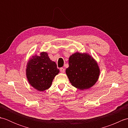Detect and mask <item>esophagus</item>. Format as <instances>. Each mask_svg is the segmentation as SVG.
Masks as SVG:
<instances>
[{
	"label": "esophagus",
	"mask_w": 128,
	"mask_h": 128,
	"mask_svg": "<svg viewBox=\"0 0 128 128\" xmlns=\"http://www.w3.org/2000/svg\"><path fill=\"white\" fill-rule=\"evenodd\" d=\"M60 71L61 72H64L65 69L63 68H60Z\"/></svg>",
	"instance_id": "esophagus-1"
}]
</instances>
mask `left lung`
I'll use <instances>...</instances> for the list:
<instances>
[{"label":"left lung","instance_id":"8db88e82","mask_svg":"<svg viewBox=\"0 0 128 128\" xmlns=\"http://www.w3.org/2000/svg\"><path fill=\"white\" fill-rule=\"evenodd\" d=\"M66 74L72 85L80 90L88 89L96 82L100 75L97 62L88 54L76 53L70 56Z\"/></svg>","mask_w":128,"mask_h":128}]
</instances>
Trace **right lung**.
Instances as JSON below:
<instances>
[{
    "label": "right lung",
    "instance_id": "obj_1",
    "mask_svg": "<svg viewBox=\"0 0 128 128\" xmlns=\"http://www.w3.org/2000/svg\"><path fill=\"white\" fill-rule=\"evenodd\" d=\"M59 72L56 63L51 60L46 52L40 53V56H33L27 65L26 76L28 82L40 91L50 88Z\"/></svg>",
    "mask_w": 128,
    "mask_h": 128
}]
</instances>
